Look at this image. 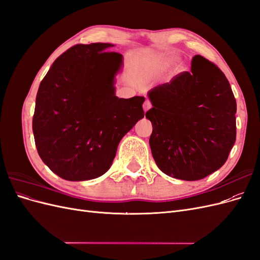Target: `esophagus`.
Instances as JSON below:
<instances>
[{"label": "esophagus", "instance_id": "esophagus-1", "mask_svg": "<svg viewBox=\"0 0 260 260\" xmlns=\"http://www.w3.org/2000/svg\"><path fill=\"white\" fill-rule=\"evenodd\" d=\"M152 107V104H151V102H149V100H145V102H144V104H143V109H144V112H147L149 108Z\"/></svg>", "mask_w": 260, "mask_h": 260}]
</instances>
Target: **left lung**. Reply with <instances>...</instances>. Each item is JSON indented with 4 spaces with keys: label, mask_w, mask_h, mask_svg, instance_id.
<instances>
[{
    "label": "left lung",
    "mask_w": 260,
    "mask_h": 260,
    "mask_svg": "<svg viewBox=\"0 0 260 260\" xmlns=\"http://www.w3.org/2000/svg\"><path fill=\"white\" fill-rule=\"evenodd\" d=\"M148 98L149 145L164 174L195 181L223 166L237 138V102L215 64L196 55L191 72L157 85Z\"/></svg>",
    "instance_id": "8db88e82"
}]
</instances>
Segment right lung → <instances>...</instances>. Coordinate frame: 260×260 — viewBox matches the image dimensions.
Segmentation results:
<instances>
[{
	"instance_id": "add662e5",
	"label": "right lung",
	"mask_w": 260,
	"mask_h": 260,
	"mask_svg": "<svg viewBox=\"0 0 260 260\" xmlns=\"http://www.w3.org/2000/svg\"><path fill=\"white\" fill-rule=\"evenodd\" d=\"M109 43L77 44L62 53L39 86L32 119L43 162L68 181L111 168L123 136L144 117L143 96L115 95L122 55Z\"/></svg>"
}]
</instances>
